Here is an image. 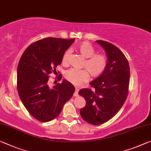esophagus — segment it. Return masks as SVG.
I'll list each match as a JSON object with an SVG mask.
<instances>
[{
  "instance_id": "1",
  "label": "esophagus",
  "mask_w": 151,
  "mask_h": 151,
  "mask_svg": "<svg viewBox=\"0 0 151 151\" xmlns=\"http://www.w3.org/2000/svg\"><path fill=\"white\" fill-rule=\"evenodd\" d=\"M75 89H76V91L75 92V93H74V96H75V97H76V96H78V91H79V89H80V87L76 86L75 87Z\"/></svg>"
}]
</instances>
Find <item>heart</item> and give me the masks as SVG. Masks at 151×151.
Instances as JSON below:
<instances>
[{
	"mask_svg": "<svg viewBox=\"0 0 151 151\" xmlns=\"http://www.w3.org/2000/svg\"><path fill=\"white\" fill-rule=\"evenodd\" d=\"M77 50L83 58L85 62L83 67L85 69H70L65 74V77L69 82L75 85H80L82 83L88 81L89 74L92 77L100 76L106 68L108 58L104 53H95V49L88 42H84L78 45ZM70 51H65L62 57L63 65L68 64Z\"/></svg>",
	"mask_w": 151,
	"mask_h": 151,
	"instance_id": "obj_1",
	"label": "heart"
}]
</instances>
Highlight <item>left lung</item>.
<instances>
[{"label":"left lung","instance_id":"obj_1","mask_svg":"<svg viewBox=\"0 0 151 151\" xmlns=\"http://www.w3.org/2000/svg\"><path fill=\"white\" fill-rule=\"evenodd\" d=\"M96 42L106 53V68L89 83L93 89H82L78 92L86 101L81 115L94 125L107 122L121 109L127 97L130 78L129 62L122 51L111 42L101 40Z\"/></svg>","mask_w":151,"mask_h":151}]
</instances>
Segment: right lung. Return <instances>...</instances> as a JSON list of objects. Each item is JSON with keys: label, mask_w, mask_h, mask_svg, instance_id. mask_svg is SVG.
Returning <instances> with one entry per match:
<instances>
[{"label": "right lung", "mask_w": 151, "mask_h": 151, "mask_svg": "<svg viewBox=\"0 0 151 151\" xmlns=\"http://www.w3.org/2000/svg\"><path fill=\"white\" fill-rule=\"evenodd\" d=\"M73 39L47 37L30 45L20 58L17 70L18 94L27 111L40 122L52 121L59 115L75 88L66 80L50 87L49 76L61 64ZM61 80L62 75L58 76Z\"/></svg>", "instance_id": "right-lung-1"}]
</instances>
